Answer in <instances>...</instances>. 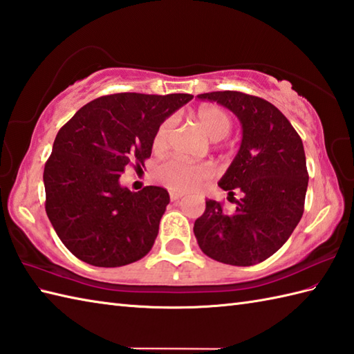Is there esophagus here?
<instances>
[{"label":"esophagus","instance_id":"obj_1","mask_svg":"<svg viewBox=\"0 0 354 354\" xmlns=\"http://www.w3.org/2000/svg\"><path fill=\"white\" fill-rule=\"evenodd\" d=\"M181 198H183L181 193H170V199H171L173 202H176V201H179Z\"/></svg>","mask_w":354,"mask_h":354}]
</instances>
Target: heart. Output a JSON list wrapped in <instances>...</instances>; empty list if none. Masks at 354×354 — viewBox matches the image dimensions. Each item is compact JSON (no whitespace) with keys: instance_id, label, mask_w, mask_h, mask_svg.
Masks as SVG:
<instances>
[{"instance_id":"heart-1","label":"heart","mask_w":354,"mask_h":354,"mask_svg":"<svg viewBox=\"0 0 354 354\" xmlns=\"http://www.w3.org/2000/svg\"><path fill=\"white\" fill-rule=\"evenodd\" d=\"M194 120H196L201 129L213 141L228 137L232 129V117L225 109L213 106V104H205V106L198 108L194 112ZM171 127V118H165L156 127L152 137L153 152H162L167 147ZM212 176L213 170L209 165L202 162H189L181 160V158H170L161 165H158V169L155 170L156 181L164 185L165 189L178 193L198 189L199 185L208 181Z\"/></svg>"}]
</instances>
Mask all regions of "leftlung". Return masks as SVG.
Wrapping results in <instances>:
<instances>
[{
    "label": "left lung",
    "instance_id": "left-lung-1",
    "mask_svg": "<svg viewBox=\"0 0 354 354\" xmlns=\"http://www.w3.org/2000/svg\"><path fill=\"white\" fill-rule=\"evenodd\" d=\"M234 112L242 123L239 152L219 187L234 198V212L208 199L194 222L202 252L225 265L252 266L286 243L301 221L309 183L303 141L272 103L239 91L199 94Z\"/></svg>",
    "mask_w": 354,
    "mask_h": 354
}]
</instances>
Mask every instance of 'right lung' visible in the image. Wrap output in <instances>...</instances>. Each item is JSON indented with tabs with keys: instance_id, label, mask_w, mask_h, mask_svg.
<instances>
[{
	"instance_id": "1",
	"label": "right lung",
	"mask_w": 354,
	"mask_h": 354,
	"mask_svg": "<svg viewBox=\"0 0 354 354\" xmlns=\"http://www.w3.org/2000/svg\"><path fill=\"white\" fill-rule=\"evenodd\" d=\"M190 94L120 93L82 106L57 132L44 167L45 212L62 243L88 265L117 268L152 250L170 202L162 187L120 184L152 153V137Z\"/></svg>"
}]
</instances>
